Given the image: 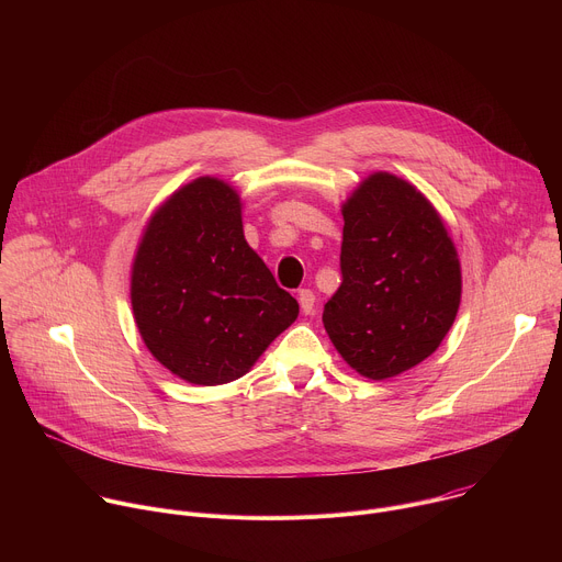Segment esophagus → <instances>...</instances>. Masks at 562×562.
<instances>
[{"mask_svg":"<svg viewBox=\"0 0 562 562\" xmlns=\"http://www.w3.org/2000/svg\"><path fill=\"white\" fill-rule=\"evenodd\" d=\"M297 302H300V308L304 315H311L313 308H315V293L311 289H302L297 293Z\"/></svg>","mask_w":562,"mask_h":562,"instance_id":"esophagus-1","label":"esophagus"}]
</instances>
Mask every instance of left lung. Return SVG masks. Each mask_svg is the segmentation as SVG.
Returning a JSON list of instances; mask_svg holds the SVG:
<instances>
[{
	"instance_id": "8db88e82",
	"label": "left lung",
	"mask_w": 562,
	"mask_h": 562,
	"mask_svg": "<svg viewBox=\"0 0 562 562\" xmlns=\"http://www.w3.org/2000/svg\"><path fill=\"white\" fill-rule=\"evenodd\" d=\"M342 284L325 329L360 375L386 380L427 360L449 334L462 295L453 239L407 180L371 173L342 204Z\"/></svg>"
}]
</instances>
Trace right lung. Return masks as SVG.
<instances>
[{"instance_id":"add662e5","label":"right lung","mask_w":562,"mask_h":562,"mask_svg":"<svg viewBox=\"0 0 562 562\" xmlns=\"http://www.w3.org/2000/svg\"><path fill=\"white\" fill-rule=\"evenodd\" d=\"M131 306L150 356L202 386L243 378L300 313L245 239L239 193L211 176L180 187L148 217Z\"/></svg>"}]
</instances>
